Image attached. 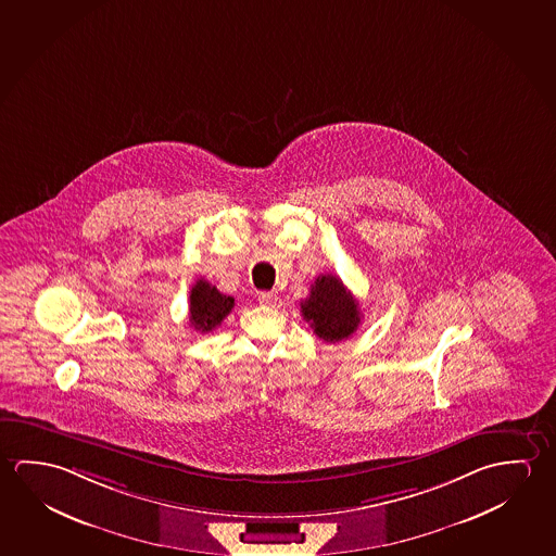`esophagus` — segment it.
Masks as SVG:
<instances>
[{
	"mask_svg": "<svg viewBox=\"0 0 556 556\" xmlns=\"http://www.w3.org/2000/svg\"><path fill=\"white\" fill-rule=\"evenodd\" d=\"M257 301H260V304H264V306H269V308H279L281 306V299L275 292H260Z\"/></svg>",
	"mask_w": 556,
	"mask_h": 556,
	"instance_id": "obj_1",
	"label": "esophagus"
}]
</instances>
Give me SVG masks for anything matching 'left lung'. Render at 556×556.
<instances>
[{"mask_svg":"<svg viewBox=\"0 0 556 556\" xmlns=\"http://www.w3.org/2000/svg\"><path fill=\"white\" fill-rule=\"evenodd\" d=\"M301 312L314 333L326 343H339L353 336L361 324L358 302L343 281L331 274H321L309 285Z\"/></svg>","mask_w":556,"mask_h":556,"instance_id":"1","label":"left lung"}]
</instances>
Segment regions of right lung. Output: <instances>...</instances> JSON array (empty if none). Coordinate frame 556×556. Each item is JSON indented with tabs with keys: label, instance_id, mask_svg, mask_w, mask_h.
Instances as JSON below:
<instances>
[{
	"label": "right lung",
	"instance_id": "right-lung-1",
	"mask_svg": "<svg viewBox=\"0 0 556 556\" xmlns=\"http://www.w3.org/2000/svg\"><path fill=\"white\" fill-rule=\"evenodd\" d=\"M235 308V299L217 291L205 279H198L190 292V324L195 331L207 333L220 326L230 309Z\"/></svg>",
	"mask_w": 556,
	"mask_h": 556
}]
</instances>
